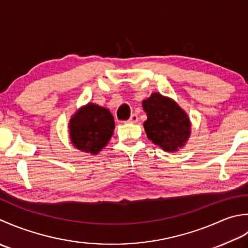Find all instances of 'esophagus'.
Here are the masks:
<instances>
[{
    "mask_svg": "<svg viewBox=\"0 0 248 248\" xmlns=\"http://www.w3.org/2000/svg\"><path fill=\"white\" fill-rule=\"evenodd\" d=\"M138 120H139L138 115L134 113V114H131V115H130V118L128 119L127 122H128V123H137V122H138Z\"/></svg>",
    "mask_w": 248,
    "mask_h": 248,
    "instance_id": "1",
    "label": "esophagus"
}]
</instances>
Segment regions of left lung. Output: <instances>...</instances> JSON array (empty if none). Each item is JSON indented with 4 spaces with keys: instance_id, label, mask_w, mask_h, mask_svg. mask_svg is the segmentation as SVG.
I'll return each instance as SVG.
<instances>
[{
    "instance_id": "obj_1",
    "label": "left lung",
    "mask_w": 248,
    "mask_h": 248,
    "mask_svg": "<svg viewBox=\"0 0 248 248\" xmlns=\"http://www.w3.org/2000/svg\"><path fill=\"white\" fill-rule=\"evenodd\" d=\"M142 105L148 115L143 124L148 138L167 152L182 148L190 134L187 114L173 100L158 93H153Z\"/></svg>"
}]
</instances>
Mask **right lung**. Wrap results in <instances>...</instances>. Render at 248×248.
I'll use <instances>...</instances> for the list:
<instances>
[{
  "label": "right lung",
  "mask_w": 248,
  "mask_h": 248,
  "mask_svg": "<svg viewBox=\"0 0 248 248\" xmlns=\"http://www.w3.org/2000/svg\"><path fill=\"white\" fill-rule=\"evenodd\" d=\"M114 129V119L110 111L89 104L70 120L69 134L76 148L97 154L108 143Z\"/></svg>",
  "instance_id": "right-lung-1"
}]
</instances>
